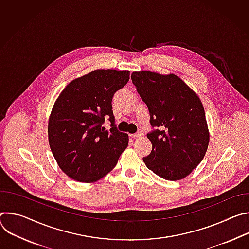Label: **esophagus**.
I'll use <instances>...</instances> for the list:
<instances>
[{
	"mask_svg": "<svg viewBox=\"0 0 249 249\" xmlns=\"http://www.w3.org/2000/svg\"><path fill=\"white\" fill-rule=\"evenodd\" d=\"M133 138H141V137H144V133L143 132H137L135 134L131 135Z\"/></svg>",
	"mask_w": 249,
	"mask_h": 249,
	"instance_id": "obj_1",
	"label": "esophagus"
}]
</instances>
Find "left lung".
Instances as JSON below:
<instances>
[{
    "label": "left lung",
    "mask_w": 249,
    "mask_h": 249,
    "mask_svg": "<svg viewBox=\"0 0 249 249\" xmlns=\"http://www.w3.org/2000/svg\"><path fill=\"white\" fill-rule=\"evenodd\" d=\"M132 83L149 108L147 134L153 150L147 167L166 180L184 178L202 161L209 145L205 111L198 95L175 75L134 72Z\"/></svg>",
    "instance_id": "obj_1"
}]
</instances>
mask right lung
<instances>
[{
  "label": "right lung",
  "instance_id": "obj_1",
  "mask_svg": "<svg viewBox=\"0 0 249 249\" xmlns=\"http://www.w3.org/2000/svg\"><path fill=\"white\" fill-rule=\"evenodd\" d=\"M129 71L95 70L71 82L57 98L48 138L60 168L80 182H93L116 165L129 137L115 124L112 98L129 81ZM105 118L110 130L102 126Z\"/></svg>",
  "mask_w": 249,
  "mask_h": 249
}]
</instances>
